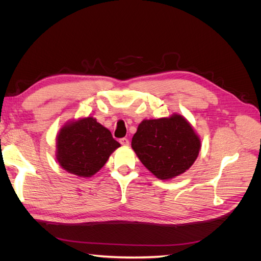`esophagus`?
<instances>
[{"label": "esophagus", "mask_w": 261, "mask_h": 261, "mask_svg": "<svg viewBox=\"0 0 261 261\" xmlns=\"http://www.w3.org/2000/svg\"><path fill=\"white\" fill-rule=\"evenodd\" d=\"M120 143L122 146H129V140L127 138H121Z\"/></svg>", "instance_id": "34e87169"}]
</instances>
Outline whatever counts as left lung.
I'll return each instance as SVG.
<instances>
[{
  "label": "left lung",
  "mask_w": 261,
  "mask_h": 261,
  "mask_svg": "<svg viewBox=\"0 0 261 261\" xmlns=\"http://www.w3.org/2000/svg\"><path fill=\"white\" fill-rule=\"evenodd\" d=\"M132 148L156 178L167 180L192 167L201 141L183 115L173 113L169 117L141 121L133 136Z\"/></svg>",
  "instance_id": "obj_1"
}]
</instances>
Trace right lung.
Here are the masks:
<instances>
[{"mask_svg": "<svg viewBox=\"0 0 261 261\" xmlns=\"http://www.w3.org/2000/svg\"><path fill=\"white\" fill-rule=\"evenodd\" d=\"M121 145L92 116L68 121L57 136V158L62 169L80 177H91L100 171Z\"/></svg>", "mask_w": 261, "mask_h": 261, "instance_id": "obj_1", "label": "right lung"}]
</instances>
